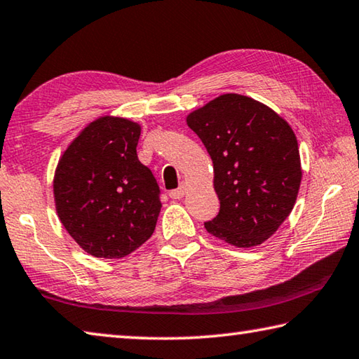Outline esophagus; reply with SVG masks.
Returning a JSON list of instances; mask_svg holds the SVG:
<instances>
[{"label": "esophagus", "instance_id": "obj_1", "mask_svg": "<svg viewBox=\"0 0 359 359\" xmlns=\"http://www.w3.org/2000/svg\"><path fill=\"white\" fill-rule=\"evenodd\" d=\"M185 193H187V185L182 184V185L177 188V190L169 191V198H172V199H180V198H184V196H185Z\"/></svg>", "mask_w": 359, "mask_h": 359}]
</instances>
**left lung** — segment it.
Masks as SVG:
<instances>
[{"instance_id": "1", "label": "left lung", "mask_w": 359, "mask_h": 359, "mask_svg": "<svg viewBox=\"0 0 359 359\" xmlns=\"http://www.w3.org/2000/svg\"><path fill=\"white\" fill-rule=\"evenodd\" d=\"M213 161L219 212L208 233L237 248L264 243L289 217L302 184L297 136L281 116L223 94L187 116Z\"/></svg>"}]
</instances>
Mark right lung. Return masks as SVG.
Wrapping results in <instances>:
<instances>
[{"label": "right lung", "mask_w": 359, "mask_h": 359, "mask_svg": "<svg viewBox=\"0 0 359 359\" xmlns=\"http://www.w3.org/2000/svg\"><path fill=\"white\" fill-rule=\"evenodd\" d=\"M140 135V123L102 116L81 130L57 163V217L94 257H126L155 231L160 188L136 155Z\"/></svg>", "instance_id": "obj_1"}]
</instances>
